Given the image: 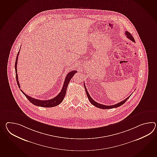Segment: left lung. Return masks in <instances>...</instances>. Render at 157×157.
Wrapping results in <instances>:
<instances>
[{"label":"left lung","mask_w":157,"mask_h":157,"mask_svg":"<svg viewBox=\"0 0 157 157\" xmlns=\"http://www.w3.org/2000/svg\"><path fill=\"white\" fill-rule=\"evenodd\" d=\"M125 35H126V36H127L128 38L130 39L131 40H132V42H135V39L133 38L132 35H131V34L129 33V32H127V31H126V32H125ZM84 86L85 90H86V94H87V97H88V98L89 101H90V102H91L92 104L93 105H94V106H95L96 107H97L98 108L102 109H112L118 108L119 106H120L122 105L123 104H124L125 102V101H127V100L129 98V97L131 96V95H130V96H128V97L127 98H125V100H124L123 101H122L121 102H119V103L117 104L113 105H110V106H108V105H105L99 104V103H98L97 102H96V101H94V100L92 98L91 96H90V95L89 94H88V91H87V88H86V86H85V84L84 83Z\"/></svg>","instance_id":"left-lung-1"}]
</instances>
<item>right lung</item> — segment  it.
I'll list each match as a JSON object with an SVG mask.
<instances>
[{
	"label": "right lung",
	"instance_id": "obj_1",
	"mask_svg": "<svg viewBox=\"0 0 157 157\" xmlns=\"http://www.w3.org/2000/svg\"><path fill=\"white\" fill-rule=\"evenodd\" d=\"M19 52H20V50L18 52L17 56L16 57L15 66H15L16 81H17V83L18 86L20 88V84H19V82L18 80L17 70V63L18 57ZM77 72V71H75V70H73V71H70L67 74L61 91L59 94H57V96H56L55 98H53L51 100H38V99L32 98V97L28 96L27 94H25L24 92L21 90V92L26 97L29 101H30L33 104L35 105L36 106L44 107V108H51V107L56 106H57L58 105H59V104H61L63 102V98L65 96V94H66V90H67V87L68 86V84L69 83V82L71 80V78L73 77L74 75Z\"/></svg>",
	"mask_w": 157,
	"mask_h": 157
}]
</instances>
